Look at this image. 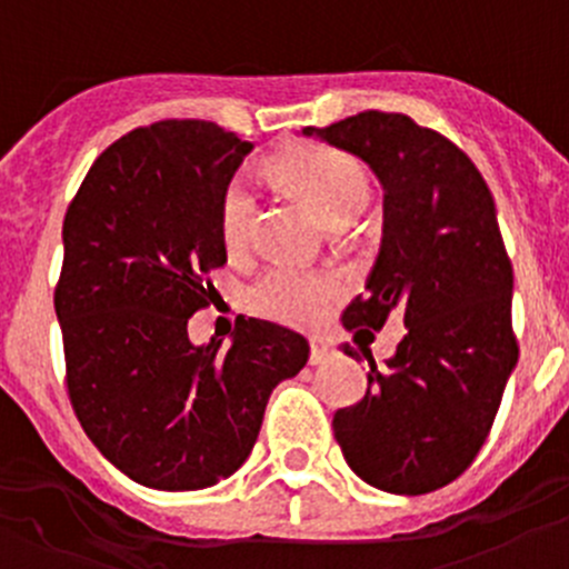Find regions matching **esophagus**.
Returning a JSON list of instances; mask_svg holds the SVG:
<instances>
[{
	"mask_svg": "<svg viewBox=\"0 0 569 569\" xmlns=\"http://www.w3.org/2000/svg\"><path fill=\"white\" fill-rule=\"evenodd\" d=\"M332 341L325 336H311V363L319 366V363H327V360L332 358Z\"/></svg>",
	"mask_w": 569,
	"mask_h": 569,
	"instance_id": "obj_1",
	"label": "esophagus"
}]
</instances>
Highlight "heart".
<instances>
[{"label":"heart","instance_id":"1","mask_svg":"<svg viewBox=\"0 0 569 569\" xmlns=\"http://www.w3.org/2000/svg\"><path fill=\"white\" fill-rule=\"evenodd\" d=\"M278 173L325 217L327 222L352 220L369 203V178L343 151L327 146H300L280 153ZM256 189L239 176L226 187L220 200V237L231 252L248 250L256 226ZM336 274L300 267H272L250 291L258 313L289 325H308L338 295Z\"/></svg>","mask_w":569,"mask_h":569}]
</instances>
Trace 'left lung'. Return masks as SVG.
I'll list each match as a JSON object with an SVG mask.
<instances>
[{"label": "left lung", "instance_id": "1", "mask_svg": "<svg viewBox=\"0 0 569 569\" xmlns=\"http://www.w3.org/2000/svg\"><path fill=\"white\" fill-rule=\"evenodd\" d=\"M302 134L363 159L386 192L380 256L343 327L375 338L393 313L407 327L380 369L363 349L371 388L332 432L366 485L423 496L473 462L518 363L496 203L460 148L407 114L369 109Z\"/></svg>", "mask_w": 569, "mask_h": 569}]
</instances>
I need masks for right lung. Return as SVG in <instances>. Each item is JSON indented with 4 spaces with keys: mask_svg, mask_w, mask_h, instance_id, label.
<instances>
[{
    "mask_svg": "<svg viewBox=\"0 0 569 569\" xmlns=\"http://www.w3.org/2000/svg\"><path fill=\"white\" fill-rule=\"evenodd\" d=\"M252 142L209 120H159L107 148L62 222L54 291L68 396L120 473L153 490H203L242 468L269 393L308 363L300 332L237 319L194 347L203 274L226 263L220 200Z\"/></svg>",
    "mask_w": 569,
    "mask_h": 569,
    "instance_id": "1",
    "label": "right lung"
}]
</instances>
